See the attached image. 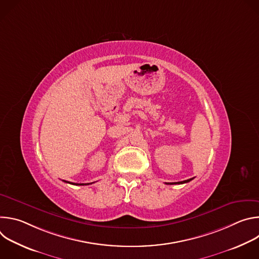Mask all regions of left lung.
<instances>
[{
  "mask_svg": "<svg viewBox=\"0 0 259 259\" xmlns=\"http://www.w3.org/2000/svg\"><path fill=\"white\" fill-rule=\"evenodd\" d=\"M193 178H190V179H187V180H183V181H178V182H170V183H166V184H182V183H187V182H190Z\"/></svg>",
  "mask_w": 259,
  "mask_h": 259,
  "instance_id": "obj_1",
  "label": "left lung"
}]
</instances>
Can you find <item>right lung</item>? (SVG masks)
<instances>
[{
  "instance_id": "obj_1",
  "label": "right lung",
  "mask_w": 259,
  "mask_h": 259,
  "mask_svg": "<svg viewBox=\"0 0 259 259\" xmlns=\"http://www.w3.org/2000/svg\"><path fill=\"white\" fill-rule=\"evenodd\" d=\"M64 182H68V183H70V184H75V186H87V184H90V183H71V182H69V181H64Z\"/></svg>"
}]
</instances>
